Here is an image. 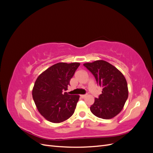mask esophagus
<instances>
[{
	"mask_svg": "<svg viewBox=\"0 0 153 153\" xmlns=\"http://www.w3.org/2000/svg\"><path fill=\"white\" fill-rule=\"evenodd\" d=\"M80 96L82 97V98H85V97L87 96V94H82V95H80Z\"/></svg>",
	"mask_w": 153,
	"mask_h": 153,
	"instance_id": "obj_1",
	"label": "esophagus"
}]
</instances>
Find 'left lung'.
<instances>
[{"mask_svg": "<svg viewBox=\"0 0 153 153\" xmlns=\"http://www.w3.org/2000/svg\"><path fill=\"white\" fill-rule=\"evenodd\" d=\"M84 66L94 75L97 84L103 88L102 93L90 107L91 112L103 119L116 116L128 97L126 78L116 68L103 60L85 63Z\"/></svg>", "mask_w": 153, "mask_h": 153, "instance_id": "1", "label": "left lung"}]
</instances>
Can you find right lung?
Instances as JSON below:
<instances>
[{"mask_svg": "<svg viewBox=\"0 0 153 153\" xmlns=\"http://www.w3.org/2000/svg\"><path fill=\"white\" fill-rule=\"evenodd\" d=\"M80 63L59 62L48 68L38 77L32 89V97L39 113L50 122L66 121L73 114L79 95H69L71 78Z\"/></svg>", "mask_w": 153, "mask_h": 153, "instance_id": "add662e5", "label": "right lung"}]
</instances>
